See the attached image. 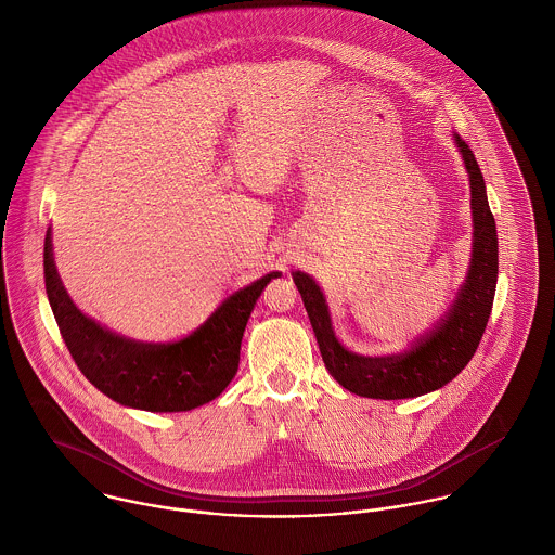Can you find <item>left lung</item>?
<instances>
[{"mask_svg": "<svg viewBox=\"0 0 555 555\" xmlns=\"http://www.w3.org/2000/svg\"><path fill=\"white\" fill-rule=\"evenodd\" d=\"M453 141L470 179L473 256L455 301L434 328L397 354L363 357L350 352L335 335L328 304L317 280L304 271L293 273L317 333L324 367L354 396L405 399L438 391L470 363L485 333L498 282V233L475 154L457 132H453Z\"/></svg>", "mask_w": 555, "mask_h": 555, "instance_id": "left-lung-1", "label": "left lung"}]
</instances>
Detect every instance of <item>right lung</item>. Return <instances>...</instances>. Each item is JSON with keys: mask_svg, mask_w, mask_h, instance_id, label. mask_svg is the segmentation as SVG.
Masks as SVG:
<instances>
[{"mask_svg": "<svg viewBox=\"0 0 555 555\" xmlns=\"http://www.w3.org/2000/svg\"><path fill=\"white\" fill-rule=\"evenodd\" d=\"M271 271L227 297L196 331L177 341H137L82 314L70 299L44 237V286L62 337L82 376L113 401L147 412H185L220 396L238 370L247 318Z\"/></svg>", "mask_w": 555, "mask_h": 555, "instance_id": "right-lung-1", "label": "right lung"}]
</instances>
